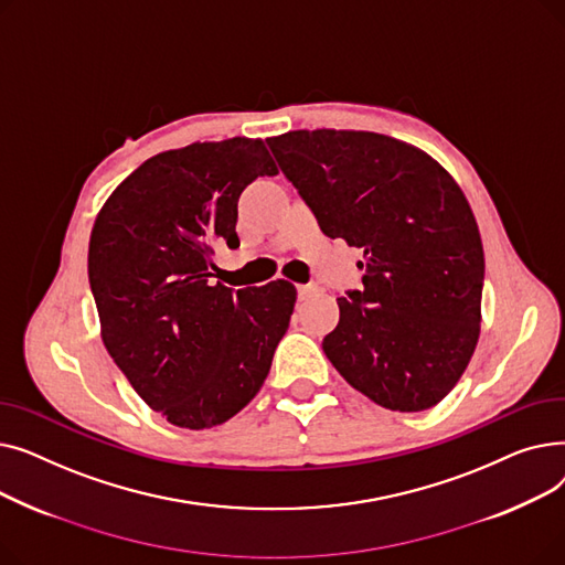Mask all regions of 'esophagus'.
<instances>
[{
	"label": "esophagus",
	"mask_w": 565,
	"mask_h": 565,
	"mask_svg": "<svg viewBox=\"0 0 565 565\" xmlns=\"http://www.w3.org/2000/svg\"><path fill=\"white\" fill-rule=\"evenodd\" d=\"M320 288H318V284H300L298 286V298L300 300H307V298H311V295H316Z\"/></svg>",
	"instance_id": "34e87169"
}]
</instances>
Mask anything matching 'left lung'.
Instances as JSON below:
<instances>
[{
    "label": "left lung",
    "mask_w": 565,
    "mask_h": 565,
    "mask_svg": "<svg viewBox=\"0 0 565 565\" xmlns=\"http://www.w3.org/2000/svg\"><path fill=\"white\" fill-rule=\"evenodd\" d=\"M330 237L364 249L362 290L339 298L322 341L354 390L394 412L447 396L481 334L486 258L454 175L422 148L364 130L267 139Z\"/></svg>",
    "instance_id": "obj_1"
}]
</instances>
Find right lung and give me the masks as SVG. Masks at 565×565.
Segmentation results:
<instances>
[{"label":"right lung","instance_id":"right-lung-1","mask_svg":"<svg viewBox=\"0 0 565 565\" xmlns=\"http://www.w3.org/2000/svg\"><path fill=\"white\" fill-rule=\"evenodd\" d=\"M275 173L263 139L194 141L137 167L96 217L88 284L103 343L141 401L178 428H213L241 412L288 330L292 284H211L215 245H241L237 199Z\"/></svg>","mask_w":565,"mask_h":565}]
</instances>
